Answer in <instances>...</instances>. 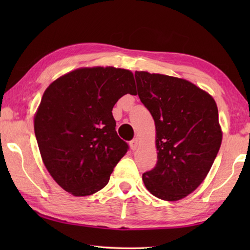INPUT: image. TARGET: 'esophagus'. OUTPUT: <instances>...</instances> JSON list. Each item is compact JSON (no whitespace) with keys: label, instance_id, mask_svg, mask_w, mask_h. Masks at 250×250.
I'll list each match as a JSON object with an SVG mask.
<instances>
[{"label":"esophagus","instance_id":"obj_1","mask_svg":"<svg viewBox=\"0 0 250 250\" xmlns=\"http://www.w3.org/2000/svg\"><path fill=\"white\" fill-rule=\"evenodd\" d=\"M139 144H140V140L137 139V137H135V139H133V140H132V141L130 142L131 149H132V150H135L136 148H137V146H139Z\"/></svg>","mask_w":250,"mask_h":250}]
</instances>
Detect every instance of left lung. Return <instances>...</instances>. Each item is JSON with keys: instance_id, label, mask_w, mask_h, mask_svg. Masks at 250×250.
I'll use <instances>...</instances> for the list:
<instances>
[{"instance_id": "obj_1", "label": "left lung", "mask_w": 250, "mask_h": 250, "mask_svg": "<svg viewBox=\"0 0 250 250\" xmlns=\"http://www.w3.org/2000/svg\"><path fill=\"white\" fill-rule=\"evenodd\" d=\"M137 94L156 125L158 161L143 174L149 192L178 201L194 191L213 166L222 141L215 100L186 79L135 72Z\"/></svg>"}]
</instances>
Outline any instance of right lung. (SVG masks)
<instances>
[{"instance_id": "add662e5", "label": "right lung", "mask_w": 250, "mask_h": 250, "mask_svg": "<svg viewBox=\"0 0 250 250\" xmlns=\"http://www.w3.org/2000/svg\"><path fill=\"white\" fill-rule=\"evenodd\" d=\"M126 93L136 94L133 74L111 66L78 68L45 90L34 132L47 171L67 192H98L128 151L111 113Z\"/></svg>"}]
</instances>
